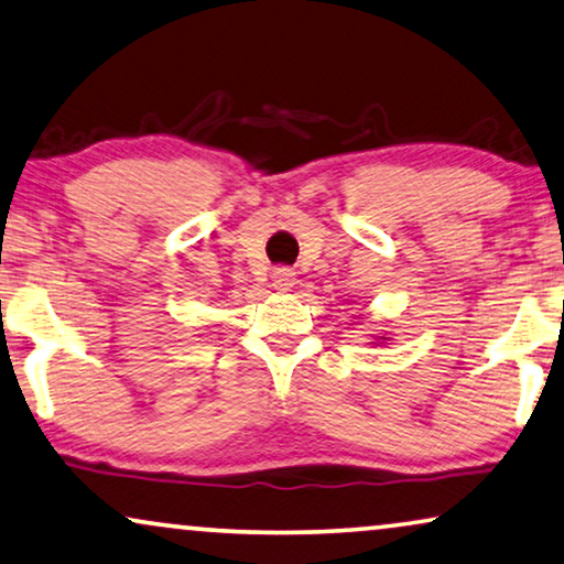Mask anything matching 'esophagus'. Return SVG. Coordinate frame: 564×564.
<instances>
[{
  "label": "esophagus",
  "mask_w": 564,
  "mask_h": 564,
  "mask_svg": "<svg viewBox=\"0 0 564 564\" xmlns=\"http://www.w3.org/2000/svg\"><path fill=\"white\" fill-rule=\"evenodd\" d=\"M272 284H274L276 290H290L292 284H295V272H292V269H288V267L274 269V274H272Z\"/></svg>",
  "instance_id": "obj_1"
}]
</instances>
